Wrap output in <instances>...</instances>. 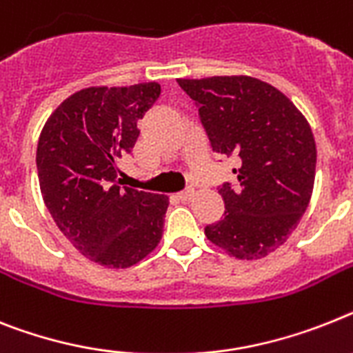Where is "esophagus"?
<instances>
[{
    "mask_svg": "<svg viewBox=\"0 0 353 353\" xmlns=\"http://www.w3.org/2000/svg\"><path fill=\"white\" fill-rule=\"evenodd\" d=\"M192 197H194V190H185L177 194V199L183 201V203H185V201H190Z\"/></svg>",
    "mask_w": 353,
    "mask_h": 353,
    "instance_id": "obj_1",
    "label": "esophagus"
}]
</instances>
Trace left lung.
<instances>
[{
	"label": "left lung",
	"mask_w": 353,
	"mask_h": 353,
	"mask_svg": "<svg viewBox=\"0 0 353 353\" xmlns=\"http://www.w3.org/2000/svg\"><path fill=\"white\" fill-rule=\"evenodd\" d=\"M199 109L212 150L239 156V185L224 183V217L204 228L235 259H262L289 239L309 206L316 141L282 91L253 77L179 79Z\"/></svg>",
	"instance_id": "left-lung-1"
}]
</instances>
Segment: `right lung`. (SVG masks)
Instances as JSON below:
<instances>
[{"label":"right lung","mask_w":353,"mask_h":353,"mask_svg":"<svg viewBox=\"0 0 353 353\" xmlns=\"http://www.w3.org/2000/svg\"><path fill=\"white\" fill-rule=\"evenodd\" d=\"M158 82L85 88L53 111L37 143L44 204L64 236L103 268H131L163 235L165 195L120 186L117 163L134 147Z\"/></svg>","instance_id":"right-lung-1"}]
</instances>
